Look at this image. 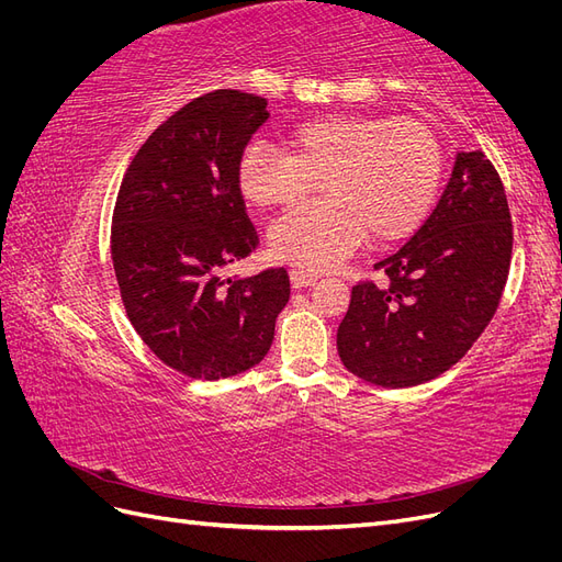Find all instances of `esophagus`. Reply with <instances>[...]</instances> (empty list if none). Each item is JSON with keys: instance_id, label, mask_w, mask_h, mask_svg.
Segmentation results:
<instances>
[{"instance_id": "esophagus-1", "label": "esophagus", "mask_w": 562, "mask_h": 562, "mask_svg": "<svg viewBox=\"0 0 562 562\" xmlns=\"http://www.w3.org/2000/svg\"><path fill=\"white\" fill-rule=\"evenodd\" d=\"M316 281H318V277L312 274V271L291 269V283H293V288H307V285H314Z\"/></svg>"}]
</instances>
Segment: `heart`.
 <instances>
[{
	"label": "heart",
	"instance_id": "b5f03b06",
	"mask_svg": "<svg viewBox=\"0 0 562 562\" xmlns=\"http://www.w3.org/2000/svg\"><path fill=\"white\" fill-rule=\"evenodd\" d=\"M291 151L250 140L236 168L241 194L255 206H291L269 227L279 260L330 269L368 239L391 244L413 234L434 209L446 157L436 133L415 119L330 114L300 124Z\"/></svg>",
	"mask_w": 562,
	"mask_h": 562
}]
</instances>
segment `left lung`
<instances>
[{"label":"left lung","instance_id":"obj_1","mask_svg":"<svg viewBox=\"0 0 562 562\" xmlns=\"http://www.w3.org/2000/svg\"><path fill=\"white\" fill-rule=\"evenodd\" d=\"M512 248L514 225L499 173L483 151H459L427 223L375 265L382 283L351 288L337 328L345 368L386 389L443 375L495 316Z\"/></svg>","mask_w":562,"mask_h":562}]
</instances>
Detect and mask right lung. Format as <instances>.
I'll return each mask as SVG.
<instances>
[{"label":"right lung","instance_id":"add662e5","mask_svg":"<svg viewBox=\"0 0 562 562\" xmlns=\"http://www.w3.org/2000/svg\"><path fill=\"white\" fill-rule=\"evenodd\" d=\"M267 100L220 89L149 135L119 187L112 265L128 321L161 363L194 380L258 366L291 297L288 271L223 279L258 246L236 168Z\"/></svg>","mask_w":562,"mask_h":562}]
</instances>
